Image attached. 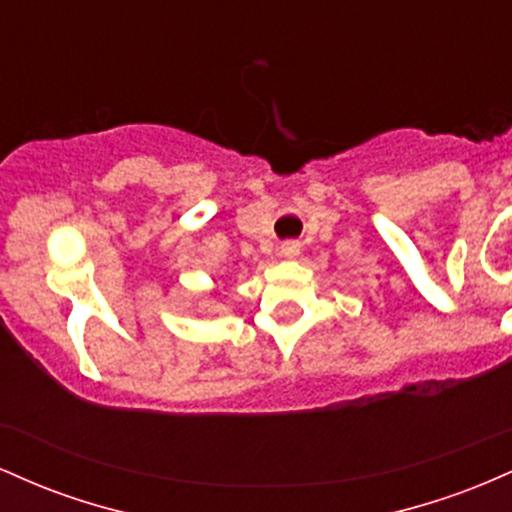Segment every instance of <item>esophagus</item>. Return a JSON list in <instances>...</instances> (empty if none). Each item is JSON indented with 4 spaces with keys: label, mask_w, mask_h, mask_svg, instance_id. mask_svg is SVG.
I'll return each mask as SVG.
<instances>
[{
    "label": "esophagus",
    "mask_w": 512,
    "mask_h": 512,
    "mask_svg": "<svg viewBox=\"0 0 512 512\" xmlns=\"http://www.w3.org/2000/svg\"><path fill=\"white\" fill-rule=\"evenodd\" d=\"M298 252H301V243H298V240H286V243H281V255L284 257H296Z\"/></svg>",
    "instance_id": "1"
}]
</instances>
